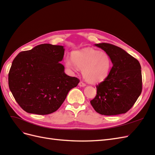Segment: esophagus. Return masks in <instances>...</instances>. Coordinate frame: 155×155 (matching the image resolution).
I'll use <instances>...</instances> for the list:
<instances>
[{
	"label": "esophagus",
	"instance_id": "obj_1",
	"mask_svg": "<svg viewBox=\"0 0 155 155\" xmlns=\"http://www.w3.org/2000/svg\"><path fill=\"white\" fill-rule=\"evenodd\" d=\"M79 86L85 87V86H86V84L85 83H83V81H80V82H79Z\"/></svg>",
	"mask_w": 155,
	"mask_h": 155
}]
</instances>
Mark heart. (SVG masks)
Segmentation results:
<instances>
[{
	"label": "heart",
	"instance_id": "1",
	"mask_svg": "<svg viewBox=\"0 0 155 155\" xmlns=\"http://www.w3.org/2000/svg\"><path fill=\"white\" fill-rule=\"evenodd\" d=\"M71 60L67 64L83 70V76L91 83L101 82L106 79L111 67V59L106 52L92 48H87L72 53Z\"/></svg>",
	"mask_w": 155,
	"mask_h": 155
}]
</instances>
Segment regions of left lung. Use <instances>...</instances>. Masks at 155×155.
<instances>
[{
    "label": "left lung",
    "mask_w": 155,
    "mask_h": 155,
    "mask_svg": "<svg viewBox=\"0 0 155 155\" xmlns=\"http://www.w3.org/2000/svg\"><path fill=\"white\" fill-rule=\"evenodd\" d=\"M95 46L109 55L113 66L105 80L96 86V96L91 104L97 113L102 115L126 113L134 105L142 91L140 64L118 46L106 43Z\"/></svg>",
    "instance_id": "8db88e82"
}]
</instances>
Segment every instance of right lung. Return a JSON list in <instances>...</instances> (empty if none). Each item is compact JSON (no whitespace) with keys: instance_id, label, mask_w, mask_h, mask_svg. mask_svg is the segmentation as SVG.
<instances>
[{"instance_id":"obj_1","label":"right lung","mask_w":155,"mask_h":155,"mask_svg":"<svg viewBox=\"0 0 155 155\" xmlns=\"http://www.w3.org/2000/svg\"><path fill=\"white\" fill-rule=\"evenodd\" d=\"M63 46L42 44L23 51L13 59L9 88L25 111L46 115L55 112L79 79L64 73Z\"/></svg>"}]
</instances>
